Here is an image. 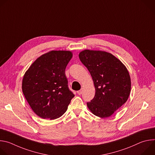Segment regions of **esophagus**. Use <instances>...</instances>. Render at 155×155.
I'll list each match as a JSON object with an SVG mask.
<instances>
[{"mask_svg":"<svg viewBox=\"0 0 155 155\" xmlns=\"http://www.w3.org/2000/svg\"><path fill=\"white\" fill-rule=\"evenodd\" d=\"M82 93H83V90H79V91H77V94H78V95H81V94H82Z\"/></svg>","mask_w":155,"mask_h":155,"instance_id":"esophagus-1","label":"esophagus"}]
</instances>
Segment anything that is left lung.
Here are the masks:
<instances>
[{
  "label": "left lung",
  "instance_id": "left-lung-1",
  "mask_svg": "<svg viewBox=\"0 0 155 155\" xmlns=\"http://www.w3.org/2000/svg\"><path fill=\"white\" fill-rule=\"evenodd\" d=\"M81 62L89 71L95 87L94 97L87 106L94 115L108 118L127 100L131 88L126 66L115 56L104 51L84 50Z\"/></svg>",
  "mask_w": 155,
  "mask_h": 155
}]
</instances>
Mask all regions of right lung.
I'll use <instances>...</instances> for the list:
<instances>
[{
  "mask_svg": "<svg viewBox=\"0 0 155 155\" xmlns=\"http://www.w3.org/2000/svg\"><path fill=\"white\" fill-rule=\"evenodd\" d=\"M71 51L52 50L38 57L25 72L22 91L34 112L43 119L61 117L74 94L68 87L66 66Z\"/></svg>",
  "mask_w": 155,
  "mask_h": 155,
  "instance_id": "add662e5",
  "label": "right lung"
}]
</instances>
